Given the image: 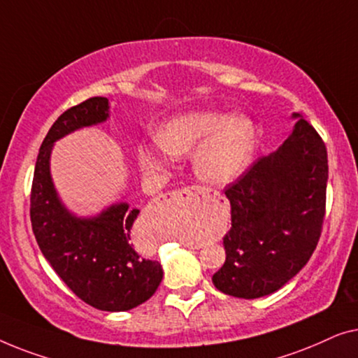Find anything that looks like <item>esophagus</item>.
Segmentation results:
<instances>
[{
	"label": "esophagus",
	"instance_id": "obj_1",
	"mask_svg": "<svg viewBox=\"0 0 358 358\" xmlns=\"http://www.w3.org/2000/svg\"><path fill=\"white\" fill-rule=\"evenodd\" d=\"M203 196H206L204 188H201V186H188V188L172 191V193H169L167 198L172 201V203H186V201H189L193 198H203ZM185 246H188V248H191V250L199 248V246L191 245V243H186Z\"/></svg>",
	"mask_w": 358,
	"mask_h": 358
}]
</instances>
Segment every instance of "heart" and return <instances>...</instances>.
Wrapping results in <instances>:
<instances>
[{"label":"heart","instance_id":"1","mask_svg":"<svg viewBox=\"0 0 358 358\" xmlns=\"http://www.w3.org/2000/svg\"><path fill=\"white\" fill-rule=\"evenodd\" d=\"M258 141V127L243 115L186 110L165 120L155 131V141L141 143L136 159L144 173L157 175L169 167L170 155L181 157L196 148V175L209 185L229 186L248 172Z\"/></svg>","mask_w":358,"mask_h":358}]
</instances>
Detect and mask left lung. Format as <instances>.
Listing matches in <instances>:
<instances>
[{
	"label": "left lung",
	"instance_id": "left-lung-1",
	"mask_svg": "<svg viewBox=\"0 0 358 358\" xmlns=\"http://www.w3.org/2000/svg\"><path fill=\"white\" fill-rule=\"evenodd\" d=\"M294 131L273 154L255 162L225 188L231 227L225 263L214 285L236 299H259L285 285L318 245L326 208L328 152L300 113Z\"/></svg>",
	"mask_w": 358,
	"mask_h": 358
}]
</instances>
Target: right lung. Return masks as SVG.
I'll return each instance as SVG.
<instances>
[{
	"instance_id": "add662e5",
	"label": "right lung",
	"mask_w": 358,
	"mask_h": 358,
	"mask_svg": "<svg viewBox=\"0 0 358 358\" xmlns=\"http://www.w3.org/2000/svg\"><path fill=\"white\" fill-rule=\"evenodd\" d=\"M108 108V99H87L50 128L35 164L30 222L45 259L80 300L102 311H128L149 300L164 275L159 261L139 256L131 243L139 209L117 203L92 217H78L62 203L50 173L53 144L73 131L107 122Z\"/></svg>"
}]
</instances>
